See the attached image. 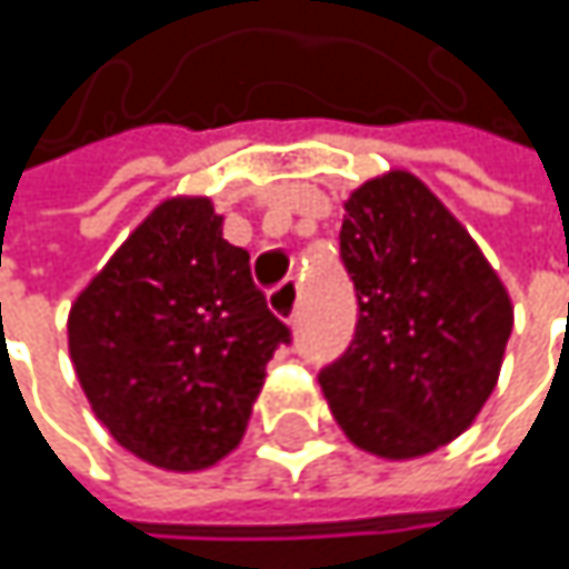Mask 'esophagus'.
I'll return each instance as SVG.
<instances>
[{
    "label": "esophagus",
    "mask_w": 569,
    "mask_h": 569,
    "mask_svg": "<svg viewBox=\"0 0 569 569\" xmlns=\"http://www.w3.org/2000/svg\"><path fill=\"white\" fill-rule=\"evenodd\" d=\"M270 309L286 319V322H292L296 319V312H299V283L296 280H286L280 283L273 292H270Z\"/></svg>",
    "instance_id": "esophagus-1"
}]
</instances>
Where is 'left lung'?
<instances>
[{
    "label": "left lung",
    "instance_id": "left-lung-1",
    "mask_svg": "<svg viewBox=\"0 0 569 569\" xmlns=\"http://www.w3.org/2000/svg\"><path fill=\"white\" fill-rule=\"evenodd\" d=\"M339 250L359 322L349 349L319 372L332 418L379 458L438 451L498 386L511 296L471 233L408 171L352 190Z\"/></svg>",
    "mask_w": 569,
    "mask_h": 569
}]
</instances>
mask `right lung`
Wrapping results in <instances>:
<instances>
[{"label":"right lung","instance_id":"add662e5","mask_svg":"<svg viewBox=\"0 0 569 569\" xmlns=\"http://www.w3.org/2000/svg\"><path fill=\"white\" fill-rule=\"evenodd\" d=\"M289 329L207 197H171L68 312L78 382L111 438L164 471L227 458Z\"/></svg>","mask_w":569,"mask_h":569}]
</instances>
